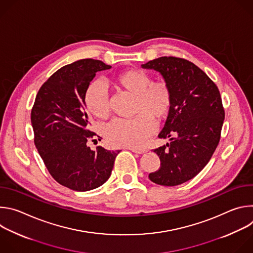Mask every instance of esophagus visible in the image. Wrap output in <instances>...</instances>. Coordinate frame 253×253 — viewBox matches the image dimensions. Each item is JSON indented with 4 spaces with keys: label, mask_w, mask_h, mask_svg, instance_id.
I'll return each mask as SVG.
<instances>
[{
    "label": "esophagus",
    "mask_w": 253,
    "mask_h": 253,
    "mask_svg": "<svg viewBox=\"0 0 253 253\" xmlns=\"http://www.w3.org/2000/svg\"><path fill=\"white\" fill-rule=\"evenodd\" d=\"M127 149L131 150L134 153H138V154H143V153L146 152V150H144V149H137V148H133V147H128Z\"/></svg>",
    "instance_id": "1"
}]
</instances>
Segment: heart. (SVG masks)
Returning a JSON list of instances; mask_svg holds the SVG:
<instances>
[{
	"label": "heart",
	"instance_id": "b5f03b06",
	"mask_svg": "<svg viewBox=\"0 0 253 253\" xmlns=\"http://www.w3.org/2000/svg\"><path fill=\"white\" fill-rule=\"evenodd\" d=\"M116 86L136 96L135 113L131 119H116L105 129L107 141L113 146L142 148L156 130V122L165 119L172 107V91L164 80L153 82L146 71L129 69L113 78ZM88 111L99 119L109 115L106 89L100 82L91 83L84 94Z\"/></svg>",
	"mask_w": 253,
	"mask_h": 253
}]
</instances>
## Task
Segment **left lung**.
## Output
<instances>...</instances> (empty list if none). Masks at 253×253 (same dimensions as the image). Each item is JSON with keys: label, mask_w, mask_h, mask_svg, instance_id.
Returning <instances> with one entry per match:
<instances>
[{"label": "left lung", "mask_w": 253, "mask_h": 253, "mask_svg": "<svg viewBox=\"0 0 253 253\" xmlns=\"http://www.w3.org/2000/svg\"><path fill=\"white\" fill-rule=\"evenodd\" d=\"M141 67L159 72L173 98L158 135L170 143L154 149L161 163L149 179L163 186L182 184L206 166L219 143L225 117L219 90L200 68L182 58L160 57Z\"/></svg>", "instance_id": "obj_1"}]
</instances>
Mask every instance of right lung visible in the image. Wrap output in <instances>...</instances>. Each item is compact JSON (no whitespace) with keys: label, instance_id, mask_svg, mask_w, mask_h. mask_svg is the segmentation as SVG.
I'll return each mask as SVG.
<instances>
[{"label":"right lung","instance_id":"right-lung-1","mask_svg":"<svg viewBox=\"0 0 253 253\" xmlns=\"http://www.w3.org/2000/svg\"><path fill=\"white\" fill-rule=\"evenodd\" d=\"M110 68L94 59L62 67L42 85L32 108L35 145L52 177L72 190L104 184L120 152L87 145L96 134L89 130L84 94L97 72Z\"/></svg>","mask_w":253,"mask_h":253}]
</instances>
